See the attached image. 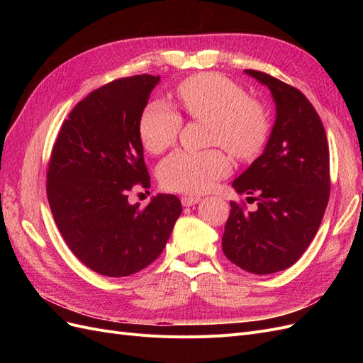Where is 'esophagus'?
<instances>
[{"label": "esophagus", "mask_w": 363, "mask_h": 363, "mask_svg": "<svg viewBox=\"0 0 363 363\" xmlns=\"http://www.w3.org/2000/svg\"><path fill=\"white\" fill-rule=\"evenodd\" d=\"M201 201L200 196H192V195H188V196H182V204L184 207H192L195 204H199Z\"/></svg>", "instance_id": "esophagus-1"}]
</instances>
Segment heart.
<instances>
[{
    "label": "heart",
    "instance_id": "obj_1",
    "mask_svg": "<svg viewBox=\"0 0 363 363\" xmlns=\"http://www.w3.org/2000/svg\"><path fill=\"white\" fill-rule=\"evenodd\" d=\"M177 100L189 118L211 123V145H221L240 160L256 157L265 145L269 133L267 112L225 77L211 72L192 75L177 87ZM180 127V115L168 104H148L138 124L142 147L159 155L174 144ZM228 171L230 160L221 150H179L159 163L157 177L168 191L200 194Z\"/></svg>",
    "mask_w": 363,
    "mask_h": 363
}]
</instances>
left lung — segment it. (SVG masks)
I'll list each match as a JSON object with an SVG mask.
<instances>
[{
  "label": "left lung",
  "mask_w": 363,
  "mask_h": 363,
  "mask_svg": "<svg viewBox=\"0 0 363 363\" xmlns=\"http://www.w3.org/2000/svg\"><path fill=\"white\" fill-rule=\"evenodd\" d=\"M267 86L276 121L262 155L232 183L256 195L255 212L230 203L223 251L235 265L265 276L292 267L321 225L330 194L327 136L311 101L274 77L245 69Z\"/></svg>",
  "instance_id": "1"
}]
</instances>
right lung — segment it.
I'll use <instances>...</instances> for the list:
<instances>
[{
    "label": "right lung",
    "mask_w": 363,
    "mask_h": 363,
    "mask_svg": "<svg viewBox=\"0 0 363 363\" xmlns=\"http://www.w3.org/2000/svg\"><path fill=\"white\" fill-rule=\"evenodd\" d=\"M160 77L135 75L87 95L65 121L47 174L51 212L71 251L106 277H127L167 245L182 203L157 194L140 208L127 192L150 186L138 124Z\"/></svg>",
    "instance_id": "1"
}]
</instances>
